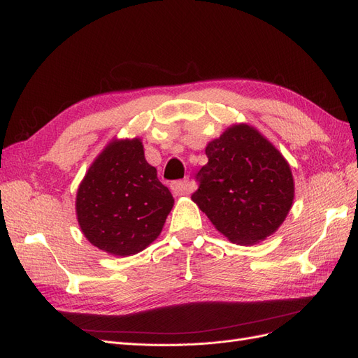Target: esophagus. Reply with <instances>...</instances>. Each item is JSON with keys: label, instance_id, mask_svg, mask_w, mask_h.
<instances>
[{"label": "esophagus", "instance_id": "esophagus-1", "mask_svg": "<svg viewBox=\"0 0 358 358\" xmlns=\"http://www.w3.org/2000/svg\"><path fill=\"white\" fill-rule=\"evenodd\" d=\"M170 189L171 192H173L175 195H185L189 192V188H188V180H175L170 183Z\"/></svg>", "mask_w": 358, "mask_h": 358}]
</instances>
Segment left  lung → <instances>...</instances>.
Instances as JSON below:
<instances>
[{"label": "left lung", "mask_w": 358, "mask_h": 358, "mask_svg": "<svg viewBox=\"0 0 358 358\" xmlns=\"http://www.w3.org/2000/svg\"><path fill=\"white\" fill-rule=\"evenodd\" d=\"M208 163L195 175L191 199L236 244H256L285 222L294 196L289 163L249 124L227 129L206 146Z\"/></svg>", "instance_id": "left-lung-1"}]
</instances>
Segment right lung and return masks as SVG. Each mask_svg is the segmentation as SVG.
I'll return each instance as SVG.
<instances>
[{"label":"right lung","instance_id":"right-lung-1","mask_svg":"<svg viewBox=\"0 0 358 358\" xmlns=\"http://www.w3.org/2000/svg\"><path fill=\"white\" fill-rule=\"evenodd\" d=\"M173 196L148 164L141 139L113 141L85 173L77 192L80 228L97 249L130 256L162 232Z\"/></svg>","mask_w":358,"mask_h":358}]
</instances>
